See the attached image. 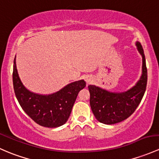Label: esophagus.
Masks as SVG:
<instances>
[{"label":"esophagus","mask_w":159,"mask_h":159,"mask_svg":"<svg viewBox=\"0 0 159 159\" xmlns=\"http://www.w3.org/2000/svg\"><path fill=\"white\" fill-rule=\"evenodd\" d=\"M85 81H86V82L88 83V84H89V83H91V81H92V77L88 75V76L85 78Z\"/></svg>","instance_id":"obj_1"}]
</instances>
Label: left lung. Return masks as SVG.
<instances>
[{"mask_svg":"<svg viewBox=\"0 0 159 159\" xmlns=\"http://www.w3.org/2000/svg\"><path fill=\"white\" fill-rule=\"evenodd\" d=\"M137 50L142 56V75L136 84L122 92H113L89 84L90 104L95 118L107 125L120 123L127 119L136 110L146 91L147 68L144 51L139 42H136Z\"/></svg>","mask_w":159,"mask_h":159,"instance_id":"obj_1","label":"left lung"}]
</instances>
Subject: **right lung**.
<instances>
[{
	"mask_svg": "<svg viewBox=\"0 0 159 159\" xmlns=\"http://www.w3.org/2000/svg\"><path fill=\"white\" fill-rule=\"evenodd\" d=\"M13 83L16 99L25 113L37 124L48 128L58 127L66 123L78 93L86 86L84 80L81 79L69 83L52 93L33 92L21 81L16 56L13 61Z\"/></svg>",
	"mask_w": 159,
	"mask_h": 159,
	"instance_id": "obj_1",
	"label": "right lung"
}]
</instances>
